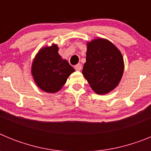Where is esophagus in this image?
<instances>
[{"instance_id": "obj_1", "label": "esophagus", "mask_w": 151, "mask_h": 151, "mask_svg": "<svg viewBox=\"0 0 151 151\" xmlns=\"http://www.w3.org/2000/svg\"><path fill=\"white\" fill-rule=\"evenodd\" d=\"M82 64H80V63L77 64L76 66H75V69H76V70H77V71H80V70L82 69Z\"/></svg>"}]
</instances>
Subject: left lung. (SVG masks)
<instances>
[{"label": "left lung", "instance_id": "obj_1", "mask_svg": "<svg viewBox=\"0 0 151 151\" xmlns=\"http://www.w3.org/2000/svg\"><path fill=\"white\" fill-rule=\"evenodd\" d=\"M123 72V57L112 42L101 38L88 42L82 74L96 94H106L116 88Z\"/></svg>", "mask_w": 151, "mask_h": 151}]
</instances>
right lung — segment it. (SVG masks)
<instances>
[{"label":"right lung","instance_id":"add662e5","mask_svg":"<svg viewBox=\"0 0 151 151\" xmlns=\"http://www.w3.org/2000/svg\"><path fill=\"white\" fill-rule=\"evenodd\" d=\"M55 44L41 47L32 64V75L38 87L47 93L59 91L68 77L75 72L66 60L58 54Z\"/></svg>","mask_w":151,"mask_h":151}]
</instances>
